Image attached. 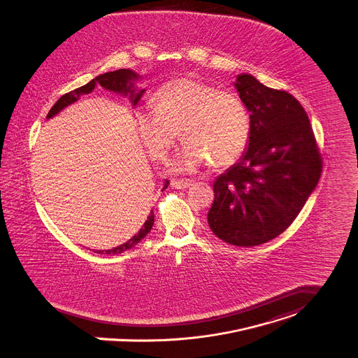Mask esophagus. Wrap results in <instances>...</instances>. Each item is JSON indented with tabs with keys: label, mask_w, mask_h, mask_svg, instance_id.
I'll return each mask as SVG.
<instances>
[{
	"label": "esophagus",
	"mask_w": 358,
	"mask_h": 358,
	"mask_svg": "<svg viewBox=\"0 0 358 358\" xmlns=\"http://www.w3.org/2000/svg\"><path fill=\"white\" fill-rule=\"evenodd\" d=\"M194 185L193 180H178V179H172L171 180V186L173 189H178V190H183V189H189Z\"/></svg>",
	"instance_id": "34e87169"
}]
</instances>
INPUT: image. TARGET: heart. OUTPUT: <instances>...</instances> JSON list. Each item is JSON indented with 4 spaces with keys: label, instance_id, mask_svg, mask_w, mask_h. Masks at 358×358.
I'll return each mask as SVG.
<instances>
[{
    "label": "heart",
    "instance_id": "1",
    "mask_svg": "<svg viewBox=\"0 0 358 358\" xmlns=\"http://www.w3.org/2000/svg\"><path fill=\"white\" fill-rule=\"evenodd\" d=\"M135 127L157 162L168 157L180 131L186 142L171 163L178 172H192L208 162L227 166L245 153L250 139V119L242 101L192 78L162 86L153 108L135 115Z\"/></svg>",
    "mask_w": 358,
    "mask_h": 358
}]
</instances>
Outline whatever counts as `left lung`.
I'll return each mask as SVG.
<instances>
[{
	"mask_svg": "<svg viewBox=\"0 0 358 358\" xmlns=\"http://www.w3.org/2000/svg\"><path fill=\"white\" fill-rule=\"evenodd\" d=\"M235 87L250 112L249 146L213 182L208 223L222 241L250 248L290 227L320 179L323 162L296 98L248 73L236 76Z\"/></svg>",
	"mask_w": 358,
	"mask_h": 358,
	"instance_id": "left-lung-1",
	"label": "left lung"
}]
</instances>
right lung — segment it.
I'll return each mask as SVG.
<instances>
[{"mask_svg":"<svg viewBox=\"0 0 358 358\" xmlns=\"http://www.w3.org/2000/svg\"><path fill=\"white\" fill-rule=\"evenodd\" d=\"M136 79H138V73H135L131 69H124V68L113 71V72H106V73L98 75L97 78H94L87 85H85V86H82L79 89H75V90L64 94L63 97L59 98V101L52 106V109L49 110L46 117L48 119L53 117L60 110H63L65 106H68V105L73 103L76 99H79L82 94L92 93L97 85H99L103 89H106V90H109V92L120 93V94H124V96H130L131 102L135 106L138 103V101L141 99V97L143 96V93H145V90L136 92V89L134 87V80H136ZM168 185H169V182L166 180L163 190L168 187ZM153 224H155V213L152 210L150 215L148 216L146 222L143 223V226L139 229V232L135 234L130 241H127L126 243H123V245H120L117 248L109 249V250H98V252L96 250V253H99V255H120V253L129 250L131 248H134L136 243H139L149 234V231L152 229Z\"/></svg>","mask_w":358,"mask_h":358,"instance_id":"1","label":"right lung"}]
</instances>
